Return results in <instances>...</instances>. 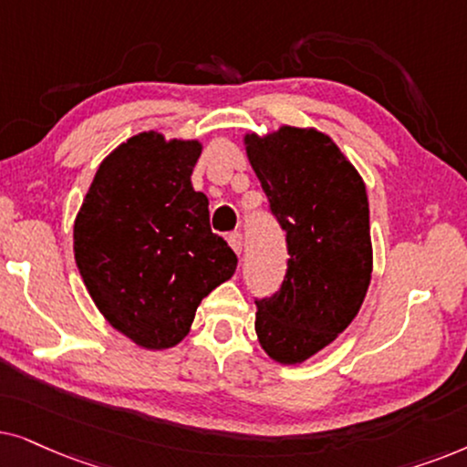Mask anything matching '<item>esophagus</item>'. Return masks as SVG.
Instances as JSON below:
<instances>
[{"label":"esophagus","mask_w":467,"mask_h":467,"mask_svg":"<svg viewBox=\"0 0 467 467\" xmlns=\"http://www.w3.org/2000/svg\"><path fill=\"white\" fill-rule=\"evenodd\" d=\"M228 244L234 250V254H237V256H241V252H244V237H241V233L228 234Z\"/></svg>","instance_id":"esophagus-1"}]
</instances>
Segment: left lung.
<instances>
[{"label": "left lung", "instance_id": "left-lung-1", "mask_svg": "<svg viewBox=\"0 0 467 467\" xmlns=\"http://www.w3.org/2000/svg\"><path fill=\"white\" fill-rule=\"evenodd\" d=\"M247 160L285 230L282 288L256 301L260 348L301 365L357 318L374 271L368 190L360 172L318 128L244 134Z\"/></svg>", "mask_w": 467, "mask_h": 467}]
</instances>
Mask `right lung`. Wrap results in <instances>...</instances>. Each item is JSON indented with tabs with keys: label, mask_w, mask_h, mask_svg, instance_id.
<instances>
[{
	"label": "right lung",
	"mask_w": 467,
	"mask_h": 467,
	"mask_svg": "<svg viewBox=\"0 0 467 467\" xmlns=\"http://www.w3.org/2000/svg\"><path fill=\"white\" fill-rule=\"evenodd\" d=\"M198 139L140 132L102 160L74 217V260L98 312L145 350L190 333L201 301L237 269L192 188Z\"/></svg>",
	"instance_id": "obj_1"
}]
</instances>
